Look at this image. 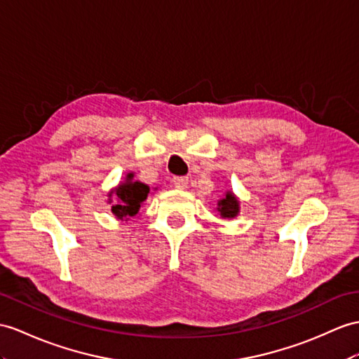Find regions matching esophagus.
<instances>
[{
    "label": "esophagus",
    "instance_id": "1",
    "mask_svg": "<svg viewBox=\"0 0 359 359\" xmlns=\"http://www.w3.org/2000/svg\"><path fill=\"white\" fill-rule=\"evenodd\" d=\"M173 186L177 189H186L189 184V178L187 177H173Z\"/></svg>",
    "mask_w": 359,
    "mask_h": 359
}]
</instances>
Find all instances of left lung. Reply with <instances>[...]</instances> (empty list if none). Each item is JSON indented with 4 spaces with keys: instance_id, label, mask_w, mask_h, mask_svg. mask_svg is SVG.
<instances>
[{
    "instance_id": "1",
    "label": "left lung",
    "mask_w": 359,
    "mask_h": 359,
    "mask_svg": "<svg viewBox=\"0 0 359 359\" xmlns=\"http://www.w3.org/2000/svg\"><path fill=\"white\" fill-rule=\"evenodd\" d=\"M217 212L221 213L222 217H234L239 213V203L238 199L231 195V191H226V195L224 199L219 201L217 204Z\"/></svg>"
}]
</instances>
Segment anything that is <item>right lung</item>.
<instances>
[{"mask_svg":"<svg viewBox=\"0 0 359 359\" xmlns=\"http://www.w3.org/2000/svg\"><path fill=\"white\" fill-rule=\"evenodd\" d=\"M133 177L134 175L129 173L128 181L109 194V196L112 194L116 195L117 199L116 205H112V213L121 221L135 216L140 207H142L143 201H146L147 194H149V187L143 184V182L133 181Z\"/></svg>","mask_w":359,"mask_h":359,"instance_id":"right-lung-1","label":"right lung"}]
</instances>
